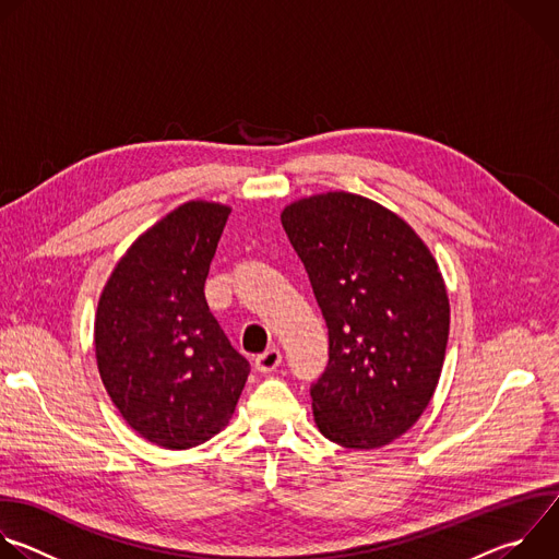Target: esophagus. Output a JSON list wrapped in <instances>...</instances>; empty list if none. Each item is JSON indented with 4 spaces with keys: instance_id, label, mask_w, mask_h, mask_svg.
Segmentation results:
<instances>
[{
    "instance_id": "1",
    "label": "esophagus",
    "mask_w": 559,
    "mask_h": 559,
    "mask_svg": "<svg viewBox=\"0 0 559 559\" xmlns=\"http://www.w3.org/2000/svg\"><path fill=\"white\" fill-rule=\"evenodd\" d=\"M281 360H283L281 349H278V347H270V349H265L263 354H259V356L254 358V367H257L261 373H267V371H274V369L281 365Z\"/></svg>"
}]
</instances>
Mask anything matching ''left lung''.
<instances>
[{"mask_svg": "<svg viewBox=\"0 0 559 559\" xmlns=\"http://www.w3.org/2000/svg\"><path fill=\"white\" fill-rule=\"evenodd\" d=\"M330 332L311 393L316 427L347 449L401 438L427 409L449 341V298L420 236L349 192L300 199L281 214Z\"/></svg>", "mask_w": 559, "mask_h": 559, "instance_id": "1", "label": "left lung"}]
</instances>
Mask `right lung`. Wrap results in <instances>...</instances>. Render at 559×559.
I'll use <instances>...</instances> for the list:
<instances>
[{"mask_svg": "<svg viewBox=\"0 0 559 559\" xmlns=\"http://www.w3.org/2000/svg\"><path fill=\"white\" fill-rule=\"evenodd\" d=\"M227 216L218 203L179 205L136 238L99 298L104 386L123 420L156 447L190 449L216 436L250 373L203 292Z\"/></svg>", "mask_w": 559, "mask_h": 559, "instance_id": "right-lung-1", "label": "right lung"}]
</instances>
